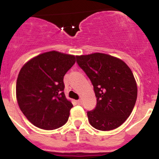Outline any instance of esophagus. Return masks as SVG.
I'll return each mask as SVG.
<instances>
[{
    "mask_svg": "<svg viewBox=\"0 0 159 159\" xmlns=\"http://www.w3.org/2000/svg\"><path fill=\"white\" fill-rule=\"evenodd\" d=\"M77 103H78L79 105H82L83 104V100L82 99H79V100L76 101Z\"/></svg>",
    "mask_w": 159,
    "mask_h": 159,
    "instance_id": "34e87169",
    "label": "esophagus"
}]
</instances>
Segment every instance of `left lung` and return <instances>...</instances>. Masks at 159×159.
I'll return each mask as SVG.
<instances>
[{
	"label": "left lung",
	"instance_id": "1",
	"mask_svg": "<svg viewBox=\"0 0 159 159\" xmlns=\"http://www.w3.org/2000/svg\"><path fill=\"white\" fill-rule=\"evenodd\" d=\"M76 63L90 79L96 97L95 109L87 113L90 124L99 130L121 126L137 99V85L130 67L103 53L78 56Z\"/></svg>",
	"mask_w": 159,
	"mask_h": 159
}]
</instances>
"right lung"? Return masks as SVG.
<instances>
[{"mask_svg": "<svg viewBox=\"0 0 159 159\" xmlns=\"http://www.w3.org/2000/svg\"><path fill=\"white\" fill-rule=\"evenodd\" d=\"M75 62L74 56L52 51L32 58L20 69L18 105L36 127L54 130L67 123L73 105L64 95V76Z\"/></svg>", "mask_w": 159, "mask_h": 159, "instance_id": "add662e5", "label": "right lung"}]
</instances>
